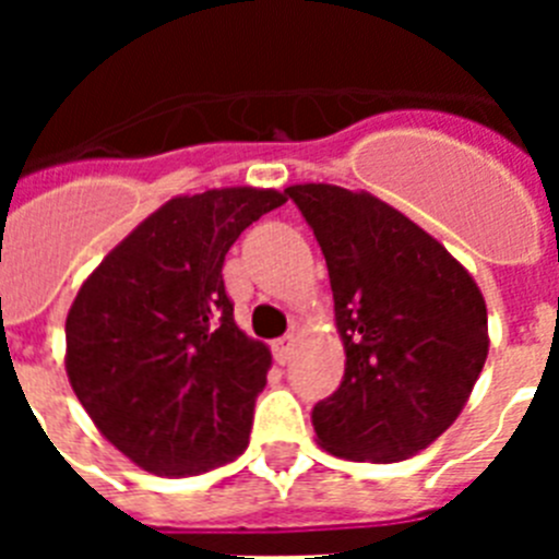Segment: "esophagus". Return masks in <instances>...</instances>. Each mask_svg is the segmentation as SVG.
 <instances>
[{
	"label": "esophagus",
	"mask_w": 559,
	"mask_h": 559,
	"mask_svg": "<svg viewBox=\"0 0 559 559\" xmlns=\"http://www.w3.org/2000/svg\"><path fill=\"white\" fill-rule=\"evenodd\" d=\"M294 344H296L294 335H283V338H276L274 344H271L276 364H288L290 355H294Z\"/></svg>",
	"instance_id": "1"
}]
</instances>
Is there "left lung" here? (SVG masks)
<instances>
[{"instance_id": "left-lung-1", "label": "left lung", "mask_w": 559, "mask_h": 559, "mask_svg": "<svg viewBox=\"0 0 559 559\" xmlns=\"http://www.w3.org/2000/svg\"><path fill=\"white\" fill-rule=\"evenodd\" d=\"M328 260L344 380L316 403L319 445L349 462H403L453 426L487 360L476 280L403 212L335 185H294Z\"/></svg>"}]
</instances>
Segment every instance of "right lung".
<instances>
[{
    "label": "right lung",
    "instance_id": "1",
    "mask_svg": "<svg viewBox=\"0 0 559 559\" xmlns=\"http://www.w3.org/2000/svg\"><path fill=\"white\" fill-rule=\"evenodd\" d=\"M285 192L224 187L147 215L67 316V374L97 431L142 471L199 476L249 445L271 353L235 324L224 260Z\"/></svg>",
    "mask_w": 559,
    "mask_h": 559
}]
</instances>
